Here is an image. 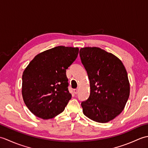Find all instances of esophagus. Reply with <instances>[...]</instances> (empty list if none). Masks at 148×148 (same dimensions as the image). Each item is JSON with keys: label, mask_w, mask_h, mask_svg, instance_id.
<instances>
[{"label": "esophagus", "mask_w": 148, "mask_h": 148, "mask_svg": "<svg viewBox=\"0 0 148 148\" xmlns=\"http://www.w3.org/2000/svg\"><path fill=\"white\" fill-rule=\"evenodd\" d=\"M74 92L75 94H77L78 92H79V89H74Z\"/></svg>", "instance_id": "obj_1"}]
</instances>
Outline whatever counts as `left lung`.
Here are the masks:
<instances>
[{"instance_id": "obj_1", "label": "left lung", "mask_w": 148, "mask_h": 148, "mask_svg": "<svg viewBox=\"0 0 148 148\" xmlns=\"http://www.w3.org/2000/svg\"><path fill=\"white\" fill-rule=\"evenodd\" d=\"M79 55L90 86L89 98L81 102L83 114L96 122L111 121L124 109L130 95L125 66L115 55L97 47L81 48Z\"/></svg>"}]
</instances>
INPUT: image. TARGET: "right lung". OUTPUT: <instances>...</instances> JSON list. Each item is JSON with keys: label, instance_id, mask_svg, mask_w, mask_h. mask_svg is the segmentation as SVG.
Wrapping results in <instances>:
<instances>
[{"label": "right lung", "instance_id": "1", "mask_svg": "<svg viewBox=\"0 0 148 148\" xmlns=\"http://www.w3.org/2000/svg\"><path fill=\"white\" fill-rule=\"evenodd\" d=\"M78 53V48L56 46L37 55L25 69L22 96L34 115L48 119L64 111L72 97L66 70Z\"/></svg>", "mask_w": 148, "mask_h": 148}]
</instances>
